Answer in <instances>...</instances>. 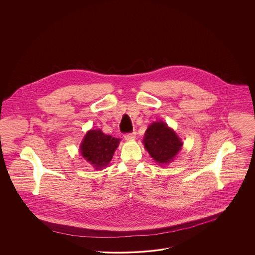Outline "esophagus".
<instances>
[{
  "mask_svg": "<svg viewBox=\"0 0 255 255\" xmlns=\"http://www.w3.org/2000/svg\"><path fill=\"white\" fill-rule=\"evenodd\" d=\"M135 135H136V132L135 131H132V132H128V133H126L124 135L125 139L126 140H132L135 138Z\"/></svg>",
  "mask_w": 255,
  "mask_h": 255,
  "instance_id": "1",
  "label": "esophagus"
}]
</instances>
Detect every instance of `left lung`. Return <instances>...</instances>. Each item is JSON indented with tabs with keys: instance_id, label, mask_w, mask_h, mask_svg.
<instances>
[{
	"instance_id": "1",
	"label": "left lung",
	"mask_w": 255,
	"mask_h": 255,
	"mask_svg": "<svg viewBox=\"0 0 255 255\" xmlns=\"http://www.w3.org/2000/svg\"><path fill=\"white\" fill-rule=\"evenodd\" d=\"M143 143L151 157L161 164L173 160L182 145L176 132L163 122H155L148 127Z\"/></svg>"
}]
</instances>
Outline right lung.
I'll return each instance as SVG.
<instances>
[{
	"label": "right lung",
	"mask_w": 255,
	"mask_h": 255,
	"mask_svg": "<svg viewBox=\"0 0 255 255\" xmlns=\"http://www.w3.org/2000/svg\"><path fill=\"white\" fill-rule=\"evenodd\" d=\"M119 143L120 138L104 134L100 129H92L86 133L80 150L86 161L95 168L102 169L109 164Z\"/></svg>",
	"instance_id": "1"
}]
</instances>
